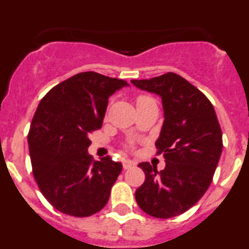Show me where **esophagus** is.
<instances>
[{"mask_svg": "<svg viewBox=\"0 0 249 249\" xmlns=\"http://www.w3.org/2000/svg\"><path fill=\"white\" fill-rule=\"evenodd\" d=\"M122 166H123V168H124V169H129V168H133L136 164H135V162H132V160H122Z\"/></svg>", "mask_w": 249, "mask_h": 249, "instance_id": "34e87169", "label": "esophagus"}]
</instances>
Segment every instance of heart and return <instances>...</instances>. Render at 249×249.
<instances>
[{
  "label": "heart",
  "instance_id": "obj_1",
  "mask_svg": "<svg viewBox=\"0 0 249 249\" xmlns=\"http://www.w3.org/2000/svg\"><path fill=\"white\" fill-rule=\"evenodd\" d=\"M149 100H152V98L148 97V96H143V94H142V96H138L137 100H136V102H137V105H138V103L146 102V101H149Z\"/></svg>",
  "mask_w": 249,
  "mask_h": 249
}]
</instances>
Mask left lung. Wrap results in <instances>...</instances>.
Listing matches in <instances>:
<instances>
[{"label":"left lung","mask_w":249,"mask_h":249,"mask_svg":"<svg viewBox=\"0 0 249 249\" xmlns=\"http://www.w3.org/2000/svg\"><path fill=\"white\" fill-rule=\"evenodd\" d=\"M131 82L160 96L164 111L156 148L166 167L158 172L148 162L138 164L146 179L136 191V201L152 217H176L195 206L212 182L223 147L221 126L211 101L179 74Z\"/></svg>","instance_id":"8db88e82"}]
</instances>
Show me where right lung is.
Returning <instances> with one entry per match:
<instances>
[{
  "label": "right lung",
  "instance_id": "obj_1",
  "mask_svg": "<svg viewBox=\"0 0 249 249\" xmlns=\"http://www.w3.org/2000/svg\"><path fill=\"white\" fill-rule=\"evenodd\" d=\"M97 72H81L41 100L28 132L32 172L39 191L59 212L89 217L108 202L122 171L109 156L89 155V135L102 127L111 94L126 86Z\"/></svg>",
  "mask_w": 249,
  "mask_h": 249
}]
</instances>
